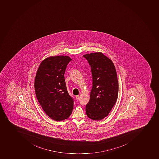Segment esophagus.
<instances>
[{
    "mask_svg": "<svg viewBox=\"0 0 159 159\" xmlns=\"http://www.w3.org/2000/svg\"><path fill=\"white\" fill-rule=\"evenodd\" d=\"M76 98V100H79V99H80V96L78 95V96H76V98Z\"/></svg>",
    "mask_w": 159,
    "mask_h": 159,
    "instance_id": "obj_1",
    "label": "esophagus"
}]
</instances>
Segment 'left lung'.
Segmentation results:
<instances>
[{
  "mask_svg": "<svg viewBox=\"0 0 159 159\" xmlns=\"http://www.w3.org/2000/svg\"><path fill=\"white\" fill-rule=\"evenodd\" d=\"M91 66L93 86L85 107L87 116L99 120L108 116L118 95L116 69L111 59L101 52L84 55Z\"/></svg>",
  "mask_w": 159,
  "mask_h": 159,
  "instance_id": "8db88e82",
  "label": "left lung"
}]
</instances>
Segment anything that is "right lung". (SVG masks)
<instances>
[{"label":"right lung","mask_w":159,"mask_h":159,"mask_svg":"<svg viewBox=\"0 0 159 159\" xmlns=\"http://www.w3.org/2000/svg\"><path fill=\"white\" fill-rule=\"evenodd\" d=\"M67 56H52L42 62L36 74L35 90L39 104L51 119L61 121L72 113L74 99L68 93L64 79Z\"/></svg>","instance_id":"right-lung-1"}]
</instances>
